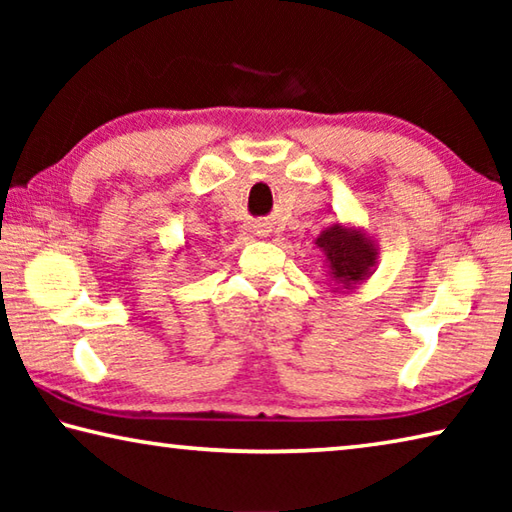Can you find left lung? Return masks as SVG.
Listing matches in <instances>:
<instances>
[{"label": "left lung", "instance_id": "obj_1", "mask_svg": "<svg viewBox=\"0 0 512 512\" xmlns=\"http://www.w3.org/2000/svg\"><path fill=\"white\" fill-rule=\"evenodd\" d=\"M316 248L325 257L329 287L334 293H348L372 275L377 266L379 246L359 225L336 221L316 237Z\"/></svg>", "mask_w": 512, "mask_h": 512}]
</instances>
